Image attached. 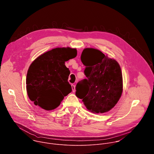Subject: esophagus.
Masks as SVG:
<instances>
[{
	"instance_id": "esophagus-1",
	"label": "esophagus",
	"mask_w": 154,
	"mask_h": 154,
	"mask_svg": "<svg viewBox=\"0 0 154 154\" xmlns=\"http://www.w3.org/2000/svg\"><path fill=\"white\" fill-rule=\"evenodd\" d=\"M71 86H72V91L74 93V92L75 91V85H73V84H72V85H71Z\"/></svg>"
}]
</instances>
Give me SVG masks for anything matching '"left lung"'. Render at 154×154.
<instances>
[{
    "label": "left lung",
    "instance_id": "1",
    "mask_svg": "<svg viewBox=\"0 0 154 154\" xmlns=\"http://www.w3.org/2000/svg\"><path fill=\"white\" fill-rule=\"evenodd\" d=\"M86 77L77 83L75 95L88 110L103 113L113 108L122 93V75L118 63L93 48L85 49L81 55Z\"/></svg>",
    "mask_w": 154,
    "mask_h": 154
}]
</instances>
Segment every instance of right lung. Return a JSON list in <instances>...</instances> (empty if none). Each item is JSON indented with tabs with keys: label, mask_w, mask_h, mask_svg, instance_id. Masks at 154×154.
Segmentation results:
<instances>
[{
	"label": "right lung",
	"mask_w": 154,
	"mask_h": 154,
	"mask_svg": "<svg viewBox=\"0 0 154 154\" xmlns=\"http://www.w3.org/2000/svg\"><path fill=\"white\" fill-rule=\"evenodd\" d=\"M77 54L75 49L58 48L32 62L27 71L26 84L29 97L35 105L52 110L72 91L68 81L70 71L64 63L75 58Z\"/></svg>",
	"instance_id": "right-lung-1"
}]
</instances>
